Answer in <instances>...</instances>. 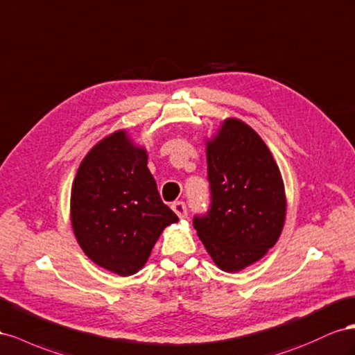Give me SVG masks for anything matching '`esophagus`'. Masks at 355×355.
Listing matches in <instances>:
<instances>
[{"mask_svg":"<svg viewBox=\"0 0 355 355\" xmlns=\"http://www.w3.org/2000/svg\"><path fill=\"white\" fill-rule=\"evenodd\" d=\"M172 209H174V212L180 218L187 217V207H186L184 202H181V200L174 202V204H172Z\"/></svg>","mask_w":355,"mask_h":355,"instance_id":"esophagus-1","label":"esophagus"}]
</instances>
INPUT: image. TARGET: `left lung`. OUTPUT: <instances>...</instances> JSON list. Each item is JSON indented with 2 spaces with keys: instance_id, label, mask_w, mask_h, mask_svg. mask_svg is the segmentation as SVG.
<instances>
[{
  "instance_id": "1",
  "label": "left lung",
  "mask_w": 355,
  "mask_h": 355,
  "mask_svg": "<svg viewBox=\"0 0 355 355\" xmlns=\"http://www.w3.org/2000/svg\"><path fill=\"white\" fill-rule=\"evenodd\" d=\"M211 207L195 217L198 236L216 265L239 272L277 244L286 221L284 183L254 129L226 119L207 141Z\"/></svg>"
}]
</instances>
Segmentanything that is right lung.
I'll return each instance as SVG.
<instances>
[{"instance_id":"right-lung-1","label":"right lung","mask_w":355,"mask_h":355,"mask_svg":"<svg viewBox=\"0 0 355 355\" xmlns=\"http://www.w3.org/2000/svg\"><path fill=\"white\" fill-rule=\"evenodd\" d=\"M177 221L159 196L147 150L125 129L101 139L82 160L71 189V226L98 266L134 275L164 229Z\"/></svg>"}]
</instances>
